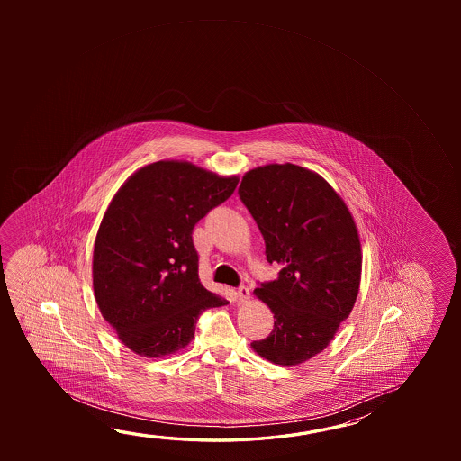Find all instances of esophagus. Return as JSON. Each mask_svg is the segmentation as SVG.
Listing matches in <instances>:
<instances>
[{"label":"esophagus","mask_w":461,"mask_h":461,"mask_svg":"<svg viewBox=\"0 0 461 461\" xmlns=\"http://www.w3.org/2000/svg\"><path fill=\"white\" fill-rule=\"evenodd\" d=\"M236 297H238V303H248V299L250 297L249 287L244 286V285L238 287L236 289Z\"/></svg>","instance_id":"34e87169"}]
</instances>
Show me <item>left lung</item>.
<instances>
[{
    "label": "left lung",
    "instance_id": "8db88e82",
    "mask_svg": "<svg viewBox=\"0 0 461 461\" xmlns=\"http://www.w3.org/2000/svg\"><path fill=\"white\" fill-rule=\"evenodd\" d=\"M238 194L264 236L268 264L281 267L256 289L275 315L273 331L250 346L278 365L305 362L331 342L358 294L354 219L320 175L294 164L250 170Z\"/></svg>",
    "mask_w": 461,
    "mask_h": 461
}]
</instances>
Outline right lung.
Wrapping results in <instances>:
<instances>
[{
  "mask_svg": "<svg viewBox=\"0 0 461 461\" xmlns=\"http://www.w3.org/2000/svg\"><path fill=\"white\" fill-rule=\"evenodd\" d=\"M238 178L160 160L131 175L107 207L93 252L99 310L135 354L188 346L204 310L227 305L197 275V221L231 196Z\"/></svg>",
  "mask_w": 461,
  "mask_h": 461,
  "instance_id": "obj_1",
  "label": "right lung"
}]
</instances>
